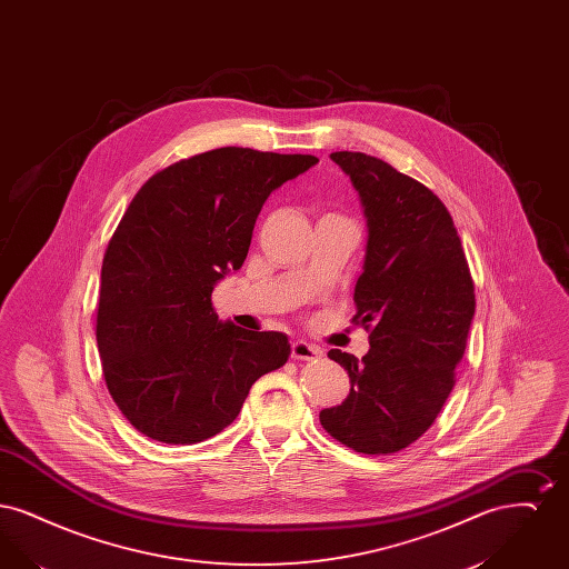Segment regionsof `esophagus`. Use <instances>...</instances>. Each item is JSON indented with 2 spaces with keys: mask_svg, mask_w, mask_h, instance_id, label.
I'll return each mask as SVG.
<instances>
[{
  "mask_svg": "<svg viewBox=\"0 0 569 569\" xmlns=\"http://www.w3.org/2000/svg\"><path fill=\"white\" fill-rule=\"evenodd\" d=\"M322 356V350L307 343V341H295L292 343V358L295 360H316Z\"/></svg>",
  "mask_w": 569,
  "mask_h": 569,
  "instance_id": "obj_1",
  "label": "esophagus"
}]
</instances>
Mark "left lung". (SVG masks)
<instances>
[{"label": "left lung", "mask_w": 569, "mask_h": 569, "mask_svg": "<svg viewBox=\"0 0 569 569\" xmlns=\"http://www.w3.org/2000/svg\"><path fill=\"white\" fill-rule=\"evenodd\" d=\"M330 160L350 177L367 219L353 322L369 330L358 358L330 350L350 376V395L320 411L328 433L362 455L413 443L455 386L476 313L473 281L455 221L433 191L367 153Z\"/></svg>", "instance_id": "left-lung-1"}]
</instances>
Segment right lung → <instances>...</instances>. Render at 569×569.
Segmentation results:
<instances>
[{
	"mask_svg": "<svg viewBox=\"0 0 569 569\" xmlns=\"http://www.w3.org/2000/svg\"><path fill=\"white\" fill-rule=\"evenodd\" d=\"M318 163L221 147L172 163L134 196L102 262L96 339L110 397L140 433L198 443L286 365L283 332L219 322L211 295L243 267L271 191Z\"/></svg>",
	"mask_w": 569,
	"mask_h": 569,
	"instance_id": "obj_1",
	"label": "right lung"
}]
</instances>
